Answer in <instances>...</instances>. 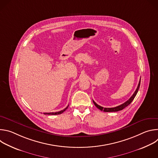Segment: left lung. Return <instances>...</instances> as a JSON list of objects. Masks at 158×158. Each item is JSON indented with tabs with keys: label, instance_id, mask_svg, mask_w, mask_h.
<instances>
[{
	"label": "left lung",
	"instance_id": "obj_1",
	"mask_svg": "<svg viewBox=\"0 0 158 158\" xmlns=\"http://www.w3.org/2000/svg\"><path fill=\"white\" fill-rule=\"evenodd\" d=\"M140 83H141V79L139 80V84H138V87L136 89V91H135V92L134 93V94H132V96L127 101H126L124 103L118 106H116V107H110V108H109V107H103L98 104H97L93 100V102L94 104V105L99 109H100L101 110H103L104 112H117V111H119V110H123V109H124L125 107H126L127 106H129L131 102L133 101V99H134V98L136 97L138 92V90L139 89V86H140Z\"/></svg>",
	"mask_w": 158,
	"mask_h": 158
}]
</instances>
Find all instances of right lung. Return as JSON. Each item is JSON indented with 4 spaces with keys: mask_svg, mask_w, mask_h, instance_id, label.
<instances>
[{
    "mask_svg": "<svg viewBox=\"0 0 158 158\" xmlns=\"http://www.w3.org/2000/svg\"><path fill=\"white\" fill-rule=\"evenodd\" d=\"M68 107H69V105L67 106L65 109H64L63 110H60V111H59V112H44V114H49V115H57V114H62L63 112H64L67 108H68Z\"/></svg>",
    "mask_w": 158,
    "mask_h": 158,
    "instance_id": "1",
    "label": "right lung"
}]
</instances>
